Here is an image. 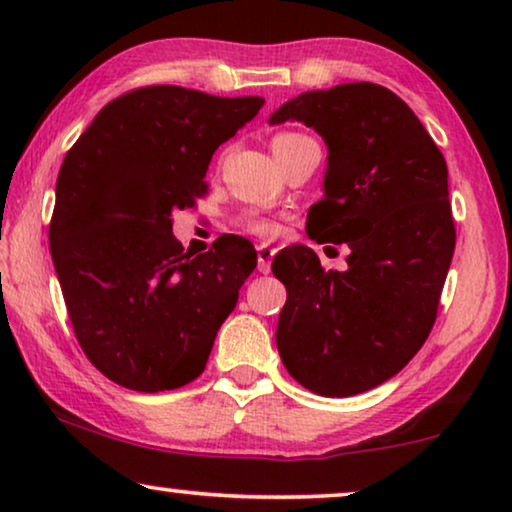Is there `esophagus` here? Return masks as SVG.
Listing matches in <instances>:
<instances>
[{
  "instance_id": "1",
  "label": "esophagus",
  "mask_w": 512,
  "mask_h": 512,
  "mask_svg": "<svg viewBox=\"0 0 512 512\" xmlns=\"http://www.w3.org/2000/svg\"><path fill=\"white\" fill-rule=\"evenodd\" d=\"M256 254H258V272L268 275L270 265H272V256H275V249L268 247V244H261V247L256 249Z\"/></svg>"
}]
</instances>
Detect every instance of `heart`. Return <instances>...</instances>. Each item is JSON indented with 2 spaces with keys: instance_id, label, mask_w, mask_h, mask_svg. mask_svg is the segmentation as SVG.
Masks as SVG:
<instances>
[{
  "instance_id": "b5f03b06",
  "label": "heart",
  "mask_w": 512,
  "mask_h": 512,
  "mask_svg": "<svg viewBox=\"0 0 512 512\" xmlns=\"http://www.w3.org/2000/svg\"><path fill=\"white\" fill-rule=\"evenodd\" d=\"M298 139H303V135H296V132H282V135H277L275 139H272V149L293 144V142H298ZM244 228H247L249 233L263 235V237L275 233V223L268 221V219H247V221H244Z\"/></svg>"
}]
</instances>
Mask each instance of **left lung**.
Returning a JSON list of instances; mask_svg holds the SVG:
<instances>
[{"label":"left lung","instance_id":"1","mask_svg":"<svg viewBox=\"0 0 512 512\" xmlns=\"http://www.w3.org/2000/svg\"><path fill=\"white\" fill-rule=\"evenodd\" d=\"M326 144L324 198L307 235L347 244V270H324L305 244L275 256L286 286L277 349L293 380L345 398L387 382L429 338L454 254L447 165L422 121L389 88L340 83L284 102Z\"/></svg>","mask_w":512,"mask_h":512}]
</instances>
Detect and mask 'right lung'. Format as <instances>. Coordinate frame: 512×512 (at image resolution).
<instances>
[{"label": "right lung", "mask_w": 512, "mask_h": 512, "mask_svg": "<svg viewBox=\"0 0 512 512\" xmlns=\"http://www.w3.org/2000/svg\"><path fill=\"white\" fill-rule=\"evenodd\" d=\"M263 102L139 88L102 107L65 156L53 265L83 352L121 387L156 394L193 382L256 268L247 242L184 254L172 212L207 193L214 151Z\"/></svg>", "instance_id": "right-lung-1"}]
</instances>
